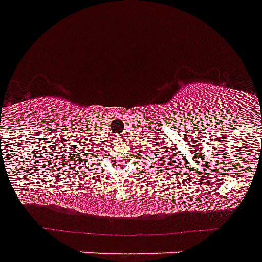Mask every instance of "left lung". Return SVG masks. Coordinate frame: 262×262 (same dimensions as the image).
Instances as JSON below:
<instances>
[{
    "mask_svg": "<svg viewBox=\"0 0 262 262\" xmlns=\"http://www.w3.org/2000/svg\"><path fill=\"white\" fill-rule=\"evenodd\" d=\"M164 162H166V161H165V160H164Z\"/></svg>",
    "mask_w": 262,
    "mask_h": 262,
    "instance_id": "8db88e82",
    "label": "left lung"
}]
</instances>
